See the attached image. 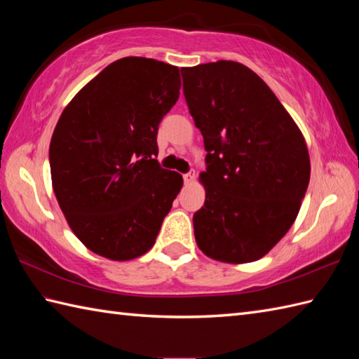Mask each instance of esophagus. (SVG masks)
Segmentation results:
<instances>
[{
    "label": "esophagus",
    "instance_id": "esophagus-1",
    "mask_svg": "<svg viewBox=\"0 0 359 359\" xmlns=\"http://www.w3.org/2000/svg\"><path fill=\"white\" fill-rule=\"evenodd\" d=\"M194 179H196V174H194V171H191V172H188V174H185V175H184L185 185H191L193 182H194Z\"/></svg>",
    "mask_w": 359,
    "mask_h": 359
}]
</instances>
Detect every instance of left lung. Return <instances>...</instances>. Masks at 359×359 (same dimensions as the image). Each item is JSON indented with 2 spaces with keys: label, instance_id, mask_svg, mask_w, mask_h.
<instances>
[{
  "label": "left lung",
  "instance_id": "left-lung-1",
  "mask_svg": "<svg viewBox=\"0 0 359 359\" xmlns=\"http://www.w3.org/2000/svg\"><path fill=\"white\" fill-rule=\"evenodd\" d=\"M184 94L203 135L207 171L194 238L225 264L264 257L297 217L310 182L301 129L250 67L219 60L184 67Z\"/></svg>",
  "mask_w": 359,
  "mask_h": 359
}]
</instances>
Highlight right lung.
Returning <instances> with one entry per match:
<instances>
[{"label":"right lung","mask_w":359,"mask_h":359,"mask_svg":"<svg viewBox=\"0 0 359 359\" xmlns=\"http://www.w3.org/2000/svg\"><path fill=\"white\" fill-rule=\"evenodd\" d=\"M179 90L177 66L125 57L60 116L49 147L52 188L67 225L93 253L123 262L154 245L184 185L154 158L158 123Z\"/></svg>","instance_id":"1"}]
</instances>
